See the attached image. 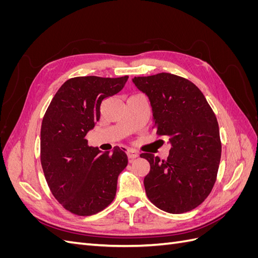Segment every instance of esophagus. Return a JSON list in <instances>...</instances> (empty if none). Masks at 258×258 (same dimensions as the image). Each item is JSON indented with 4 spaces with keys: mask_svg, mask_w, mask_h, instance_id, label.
<instances>
[{
    "mask_svg": "<svg viewBox=\"0 0 258 258\" xmlns=\"http://www.w3.org/2000/svg\"><path fill=\"white\" fill-rule=\"evenodd\" d=\"M127 156H128V158H129V161H134L136 158L139 157V154L135 150H131V148H128V150H127Z\"/></svg>",
    "mask_w": 258,
    "mask_h": 258,
    "instance_id": "34e87169",
    "label": "esophagus"
}]
</instances>
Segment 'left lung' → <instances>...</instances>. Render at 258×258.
Listing matches in <instances>:
<instances>
[{
  "mask_svg": "<svg viewBox=\"0 0 258 258\" xmlns=\"http://www.w3.org/2000/svg\"><path fill=\"white\" fill-rule=\"evenodd\" d=\"M132 82L150 100L156 135L171 144L166 160L140 155L151 165L144 177L147 197L168 213L188 212L205 201L216 179L222 144L215 114L197 86L183 77L159 73Z\"/></svg>",
  "mask_w": 258,
  "mask_h": 258,
  "instance_id": "8db88e82",
  "label": "left lung"
}]
</instances>
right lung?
<instances>
[{
    "label": "right lung",
    "instance_id": "right-lung-1",
    "mask_svg": "<svg viewBox=\"0 0 258 258\" xmlns=\"http://www.w3.org/2000/svg\"><path fill=\"white\" fill-rule=\"evenodd\" d=\"M128 76H82L61 86L41 128V162L49 188L71 213L89 216L114 200L117 178L127 167L119 147L112 153L88 146L86 136L100 119L102 101L118 93Z\"/></svg>",
    "mask_w": 258,
    "mask_h": 258
}]
</instances>
